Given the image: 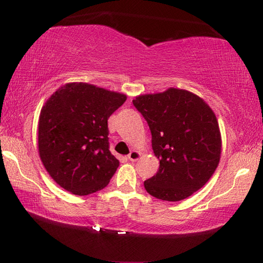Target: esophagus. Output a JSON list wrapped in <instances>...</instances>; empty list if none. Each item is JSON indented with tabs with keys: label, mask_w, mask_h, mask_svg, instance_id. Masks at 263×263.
<instances>
[{
	"label": "esophagus",
	"mask_w": 263,
	"mask_h": 263,
	"mask_svg": "<svg viewBox=\"0 0 263 263\" xmlns=\"http://www.w3.org/2000/svg\"><path fill=\"white\" fill-rule=\"evenodd\" d=\"M140 157H141V153L138 152V151H136V149H133L132 152L127 155V158H128V160H130V161H137V160L139 159Z\"/></svg>",
	"instance_id": "34e87169"
}]
</instances>
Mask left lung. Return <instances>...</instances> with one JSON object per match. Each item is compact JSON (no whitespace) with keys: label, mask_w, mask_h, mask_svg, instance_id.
I'll return each mask as SVG.
<instances>
[{"label":"left lung","mask_w":263,"mask_h":263,"mask_svg":"<svg viewBox=\"0 0 263 263\" xmlns=\"http://www.w3.org/2000/svg\"><path fill=\"white\" fill-rule=\"evenodd\" d=\"M133 105L147 121L152 148L159 159L157 174L145 189L162 201H182L211 179L221 154L215 112L202 97L179 88L139 95Z\"/></svg>","instance_id":"left-lung-1"}]
</instances>
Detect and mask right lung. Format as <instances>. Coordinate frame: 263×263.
Listing matches in <instances>:
<instances>
[{
	"label": "right lung",
	"instance_id": "add662e5",
	"mask_svg": "<svg viewBox=\"0 0 263 263\" xmlns=\"http://www.w3.org/2000/svg\"><path fill=\"white\" fill-rule=\"evenodd\" d=\"M126 95L83 82L61 86L43 105L38 152L48 174L78 196L109 184L119 161L109 151L108 119Z\"/></svg>",
	"mask_w": 263,
	"mask_h": 263
}]
</instances>
